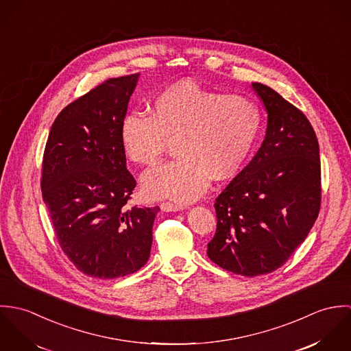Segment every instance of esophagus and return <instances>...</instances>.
<instances>
[{
	"label": "esophagus",
	"mask_w": 351,
	"mask_h": 351,
	"mask_svg": "<svg viewBox=\"0 0 351 351\" xmlns=\"http://www.w3.org/2000/svg\"><path fill=\"white\" fill-rule=\"evenodd\" d=\"M160 209L163 212H178V210H182L184 206L180 205V204H173V202H160Z\"/></svg>",
	"instance_id": "1"
}]
</instances>
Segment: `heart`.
Returning a JSON list of instances; mask_svg holds the SVG:
<instances>
[{
	"mask_svg": "<svg viewBox=\"0 0 351 351\" xmlns=\"http://www.w3.org/2000/svg\"><path fill=\"white\" fill-rule=\"evenodd\" d=\"M262 114L254 101L217 95L191 81L158 92L147 116L127 114L119 141L128 160L155 165L170 141L171 160L145 174L142 191L149 199L191 202L213 180L234 176L247 160L261 131Z\"/></svg>",
	"mask_w": 351,
	"mask_h": 351,
	"instance_id": "heart-1",
	"label": "heart"
}]
</instances>
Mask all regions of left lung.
Returning a JSON list of instances; mask_svg holds the SVG:
<instances>
[{"label":"left lung","instance_id":"obj_1","mask_svg":"<svg viewBox=\"0 0 351 351\" xmlns=\"http://www.w3.org/2000/svg\"><path fill=\"white\" fill-rule=\"evenodd\" d=\"M267 113L265 139L215 202L217 228L208 256L235 274L281 267L309 234L320 209V155L305 114L271 88L252 82Z\"/></svg>","mask_w":351,"mask_h":351}]
</instances>
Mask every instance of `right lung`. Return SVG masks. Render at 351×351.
I'll list each match as a JSON object with an SVG mask.
<instances>
[{
  "instance_id": "obj_1",
  "label": "right lung",
  "mask_w": 351,
  "mask_h": 351,
  "mask_svg": "<svg viewBox=\"0 0 351 351\" xmlns=\"http://www.w3.org/2000/svg\"><path fill=\"white\" fill-rule=\"evenodd\" d=\"M139 74L110 78L55 119L43 156L42 193L63 252L82 273L117 278L150 256L159 206L128 208L136 181L119 128Z\"/></svg>"
}]
</instances>
